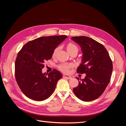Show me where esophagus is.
<instances>
[{"instance_id":"esophagus-1","label":"esophagus","mask_w":126,"mask_h":126,"mask_svg":"<svg viewBox=\"0 0 126 126\" xmlns=\"http://www.w3.org/2000/svg\"><path fill=\"white\" fill-rule=\"evenodd\" d=\"M63 78H66V79H70L72 78L71 76L66 75H63Z\"/></svg>"}]
</instances>
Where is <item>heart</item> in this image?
I'll use <instances>...</instances> for the list:
<instances>
[{"label":"heart","mask_w":126,"mask_h":126,"mask_svg":"<svg viewBox=\"0 0 126 126\" xmlns=\"http://www.w3.org/2000/svg\"><path fill=\"white\" fill-rule=\"evenodd\" d=\"M59 48H60L59 47H57L54 49V51H53V52H52L53 57H55L56 56L57 52H58L59 50ZM67 51L69 53V54L75 51L78 52V48L77 46H76L75 44H74V43H70L67 45ZM72 67V66L71 64L67 63H62L57 66V68H58V69L59 70L63 72V73H66V74H67L69 72L70 69Z\"/></svg>","instance_id":"b5f03b06"}]
</instances>
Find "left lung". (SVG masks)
Masks as SVG:
<instances>
[{
	"instance_id": "8db88e82",
	"label": "left lung",
	"mask_w": 126,
	"mask_h": 126,
	"mask_svg": "<svg viewBox=\"0 0 126 126\" xmlns=\"http://www.w3.org/2000/svg\"><path fill=\"white\" fill-rule=\"evenodd\" d=\"M81 47L82 63L77 73L86 74L84 79L79 80L74 88L75 95L84 101L96 99L104 92L110 81L112 72V62L106 48L101 44L86 36L71 38Z\"/></svg>"
}]
</instances>
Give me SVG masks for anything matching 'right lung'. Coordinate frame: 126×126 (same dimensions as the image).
Returning <instances> with one entry per match:
<instances>
[{"instance_id": "1", "label": "right lung", "mask_w": 126, "mask_h": 126, "mask_svg": "<svg viewBox=\"0 0 126 126\" xmlns=\"http://www.w3.org/2000/svg\"><path fill=\"white\" fill-rule=\"evenodd\" d=\"M67 37L51 36L38 38L26 43L18 52L15 64V78L24 94L31 99L42 101L54 93L63 75L56 69L42 73L45 61L50 59L54 49Z\"/></svg>"}]
</instances>
